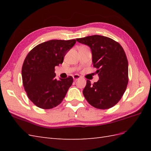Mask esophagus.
<instances>
[{"instance_id":"1","label":"esophagus","mask_w":151,"mask_h":151,"mask_svg":"<svg viewBox=\"0 0 151 151\" xmlns=\"http://www.w3.org/2000/svg\"><path fill=\"white\" fill-rule=\"evenodd\" d=\"M73 78L75 81H77V80H78L80 78H81V76H80L78 75H75L73 76Z\"/></svg>"}]
</instances>
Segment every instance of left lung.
I'll list each match as a JSON object with an SVG mask.
<instances>
[{
	"label": "left lung",
	"mask_w": 151,
	"mask_h": 151,
	"mask_svg": "<svg viewBox=\"0 0 151 151\" xmlns=\"http://www.w3.org/2000/svg\"><path fill=\"white\" fill-rule=\"evenodd\" d=\"M76 41L90 48L92 63L99 78L93 84L87 81L83 90L86 99L96 108L113 107L123 97L129 82V63L123 47L111 38L99 35Z\"/></svg>",
	"instance_id": "1"
}]
</instances>
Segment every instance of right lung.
Listing matches in <instances>:
<instances>
[{"instance_id": "right-lung-1", "label": "right lung", "mask_w": 151, "mask_h": 151, "mask_svg": "<svg viewBox=\"0 0 151 151\" xmlns=\"http://www.w3.org/2000/svg\"><path fill=\"white\" fill-rule=\"evenodd\" d=\"M75 40H53L37 45L28 54L22 67V84L30 100L37 107L51 109L65 98L72 76L57 81L54 67L63 62Z\"/></svg>"}]
</instances>
